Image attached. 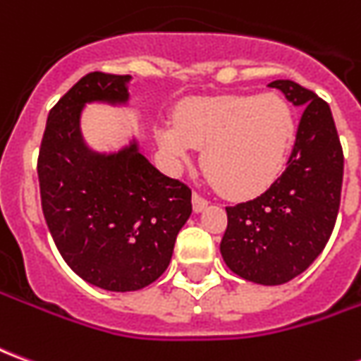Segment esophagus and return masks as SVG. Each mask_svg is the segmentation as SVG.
I'll list each match as a JSON object with an SVG mask.
<instances>
[{"instance_id":"34e87169","label":"esophagus","mask_w":361,"mask_h":361,"mask_svg":"<svg viewBox=\"0 0 361 361\" xmlns=\"http://www.w3.org/2000/svg\"><path fill=\"white\" fill-rule=\"evenodd\" d=\"M191 203H193V211L203 212L204 209H207L209 201H207V199H203V197L199 195V193H193V197H191Z\"/></svg>"}]
</instances>
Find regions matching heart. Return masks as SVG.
<instances>
[{"label":"heart","mask_w":361,"mask_h":361,"mask_svg":"<svg viewBox=\"0 0 361 361\" xmlns=\"http://www.w3.org/2000/svg\"><path fill=\"white\" fill-rule=\"evenodd\" d=\"M294 108L279 94L195 98L181 106L176 123L157 129V145L173 168L203 149L204 176L228 199L263 193L284 170L294 149Z\"/></svg>","instance_id":"heart-1"}]
</instances>
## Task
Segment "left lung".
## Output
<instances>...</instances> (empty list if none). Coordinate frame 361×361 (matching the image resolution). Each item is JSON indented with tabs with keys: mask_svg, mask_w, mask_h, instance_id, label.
Masks as SVG:
<instances>
[{
	"mask_svg": "<svg viewBox=\"0 0 361 361\" xmlns=\"http://www.w3.org/2000/svg\"><path fill=\"white\" fill-rule=\"evenodd\" d=\"M269 87L303 108L294 149L265 193L226 207L220 253L238 276L276 286L302 274L325 250L341 207L344 157L325 100L286 79Z\"/></svg>",
	"mask_w": 361,
	"mask_h": 361,
	"instance_id": "left-lung-1",
	"label": "left lung"
}]
</instances>
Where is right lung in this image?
I'll return each instance as SVG.
<instances>
[{"mask_svg":"<svg viewBox=\"0 0 361 361\" xmlns=\"http://www.w3.org/2000/svg\"><path fill=\"white\" fill-rule=\"evenodd\" d=\"M129 81L85 75L48 114L38 154L44 219L61 257L110 292H135L162 276L191 214V189L158 172L135 139L116 152H96L82 139V108L126 106Z\"/></svg>","mask_w":361,"mask_h":361,"instance_id":"add662e5","label":"right lung"}]
</instances>
